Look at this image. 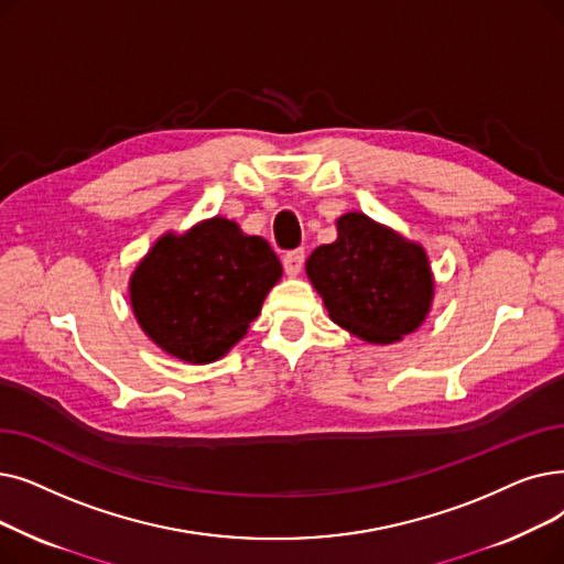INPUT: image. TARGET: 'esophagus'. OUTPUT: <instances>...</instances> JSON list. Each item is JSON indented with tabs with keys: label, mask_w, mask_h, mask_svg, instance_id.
I'll list each match as a JSON object with an SVG mask.
<instances>
[{
	"label": "esophagus",
	"mask_w": 564,
	"mask_h": 564,
	"mask_svg": "<svg viewBox=\"0 0 564 564\" xmlns=\"http://www.w3.org/2000/svg\"><path fill=\"white\" fill-rule=\"evenodd\" d=\"M304 267V251H290L283 256V269L288 276H297Z\"/></svg>",
	"instance_id": "obj_1"
}]
</instances>
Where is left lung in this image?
<instances>
[{
	"instance_id": "1",
	"label": "left lung",
	"mask_w": 564,
	"mask_h": 564,
	"mask_svg": "<svg viewBox=\"0 0 564 564\" xmlns=\"http://www.w3.org/2000/svg\"><path fill=\"white\" fill-rule=\"evenodd\" d=\"M336 230V241L306 260L332 321L378 346L417 329L433 302L426 251L361 212L343 214Z\"/></svg>"
}]
</instances>
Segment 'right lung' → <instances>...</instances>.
<instances>
[{"label": "right lung", "instance_id": "right-lung-1", "mask_svg": "<svg viewBox=\"0 0 564 564\" xmlns=\"http://www.w3.org/2000/svg\"><path fill=\"white\" fill-rule=\"evenodd\" d=\"M283 267L272 247L224 216L167 232L129 281L142 332L188 364L224 357L249 332Z\"/></svg>", "mask_w": 564, "mask_h": 564}]
</instances>
